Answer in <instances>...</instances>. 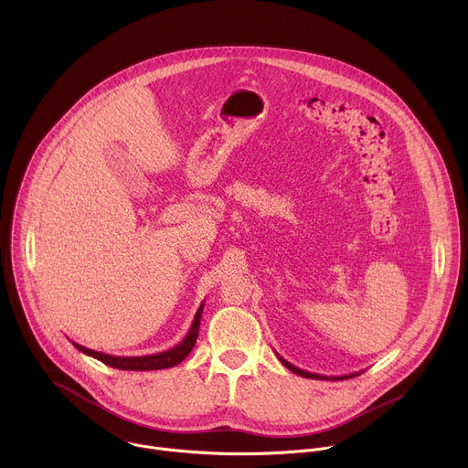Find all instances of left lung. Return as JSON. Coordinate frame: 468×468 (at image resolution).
Instances as JSON below:
<instances>
[{"label": "left lung", "mask_w": 468, "mask_h": 468, "mask_svg": "<svg viewBox=\"0 0 468 468\" xmlns=\"http://www.w3.org/2000/svg\"><path fill=\"white\" fill-rule=\"evenodd\" d=\"M278 359H280L291 372H294V374H298V376H302V378H311V379H331V381H337V379H348V378H356V376L363 374V372H354V374H345V376H322V374H313V372H307V370H302V368L291 365V363H289L287 359H283L280 354H278Z\"/></svg>", "instance_id": "left-lung-1"}]
</instances>
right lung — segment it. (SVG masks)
<instances>
[{
	"mask_svg": "<svg viewBox=\"0 0 468 468\" xmlns=\"http://www.w3.org/2000/svg\"><path fill=\"white\" fill-rule=\"evenodd\" d=\"M202 313H204V302L202 305L197 307L194 320L190 324V329L185 335V339L176 345L174 348L166 350V352H159V354H152V356H141V357H118V356H109L103 352H96L90 348H85L78 343H72L80 352L105 363L107 367L118 368V370H163V368H172L176 365H179L194 348L196 339H197V331H199V320H202Z\"/></svg>",
	"mask_w": 468,
	"mask_h": 468,
	"instance_id": "right-lung-1",
	"label": "right lung"
}]
</instances>
